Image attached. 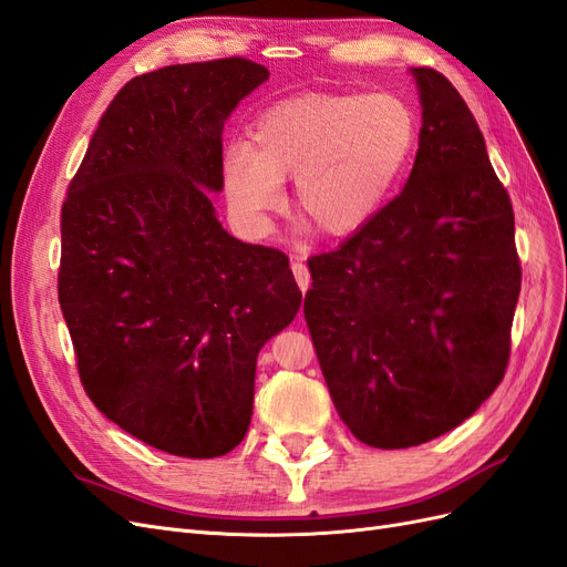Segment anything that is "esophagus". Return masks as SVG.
<instances>
[{
  "label": "esophagus",
  "instance_id": "34e87169",
  "mask_svg": "<svg viewBox=\"0 0 567 567\" xmlns=\"http://www.w3.org/2000/svg\"><path fill=\"white\" fill-rule=\"evenodd\" d=\"M293 274H296V281H298V286L302 288V290H307L310 288V269H307V265L302 262V260H296L293 262Z\"/></svg>",
  "mask_w": 567,
  "mask_h": 567
}]
</instances>
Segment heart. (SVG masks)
Returning <instances> with one entry per match:
<instances>
[{"label":"heart","instance_id":"1","mask_svg":"<svg viewBox=\"0 0 567 567\" xmlns=\"http://www.w3.org/2000/svg\"><path fill=\"white\" fill-rule=\"evenodd\" d=\"M419 123L406 101L379 94H305L257 115L252 144L221 156L229 208L250 229L267 227L296 175L298 210L331 236L381 210L414 153Z\"/></svg>","mask_w":567,"mask_h":567}]
</instances>
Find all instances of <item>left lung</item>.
Segmentation results:
<instances>
[{
    "label": "left lung",
    "mask_w": 567,
    "mask_h": 567,
    "mask_svg": "<svg viewBox=\"0 0 567 567\" xmlns=\"http://www.w3.org/2000/svg\"><path fill=\"white\" fill-rule=\"evenodd\" d=\"M419 153L402 192L312 255L305 321L340 421L379 450L454 431L504 381L520 296L516 221L466 101L414 68Z\"/></svg>",
    "instance_id": "obj_1"
}]
</instances>
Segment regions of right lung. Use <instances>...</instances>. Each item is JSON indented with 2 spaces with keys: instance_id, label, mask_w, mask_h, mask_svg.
<instances>
[{
  "instance_id": "obj_1",
  "label": "right lung",
  "mask_w": 567,
  "mask_h": 567,
  "mask_svg": "<svg viewBox=\"0 0 567 567\" xmlns=\"http://www.w3.org/2000/svg\"><path fill=\"white\" fill-rule=\"evenodd\" d=\"M269 78L231 56L132 78L99 120L61 208L59 302L80 383L161 452L229 454L248 433L255 362L302 293L286 252L221 229V132Z\"/></svg>"
}]
</instances>
